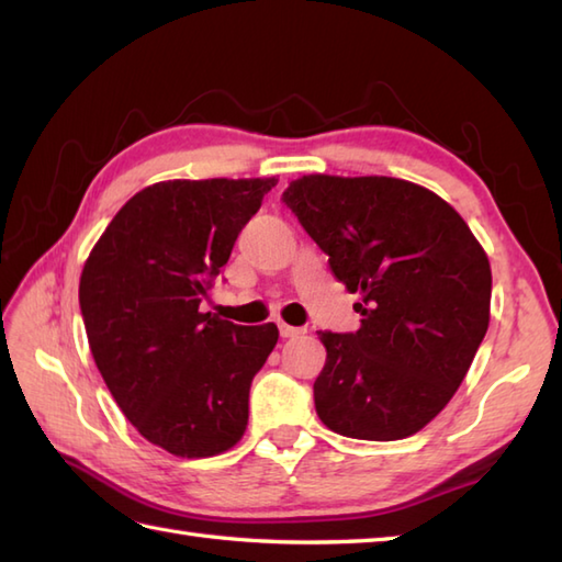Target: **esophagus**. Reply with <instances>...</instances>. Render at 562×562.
<instances>
[{"instance_id":"esophagus-1","label":"esophagus","mask_w":562,"mask_h":562,"mask_svg":"<svg viewBox=\"0 0 562 562\" xmlns=\"http://www.w3.org/2000/svg\"><path fill=\"white\" fill-rule=\"evenodd\" d=\"M280 326V336L282 338H296V336H302V328H294V326H290V324H278Z\"/></svg>"}]
</instances>
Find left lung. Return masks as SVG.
<instances>
[{
	"instance_id": "1",
	"label": "left lung",
	"mask_w": 562,
	"mask_h": 562,
	"mask_svg": "<svg viewBox=\"0 0 562 562\" xmlns=\"http://www.w3.org/2000/svg\"><path fill=\"white\" fill-rule=\"evenodd\" d=\"M348 292L357 333H318L316 413L352 439H405L445 411L491 324L493 272L432 190L389 176L296 178L282 193Z\"/></svg>"
}]
</instances>
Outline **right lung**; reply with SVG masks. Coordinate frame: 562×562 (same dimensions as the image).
I'll use <instances>...</instances> for the list:
<instances>
[{
    "label": "right lung",
    "instance_id": "right-lung-1",
    "mask_svg": "<svg viewBox=\"0 0 562 562\" xmlns=\"http://www.w3.org/2000/svg\"><path fill=\"white\" fill-rule=\"evenodd\" d=\"M274 186L270 176L142 188L83 262L93 362L137 432L173 457H217L246 432L250 381L278 326H236L200 302Z\"/></svg>",
    "mask_w": 562,
    "mask_h": 562
}]
</instances>
